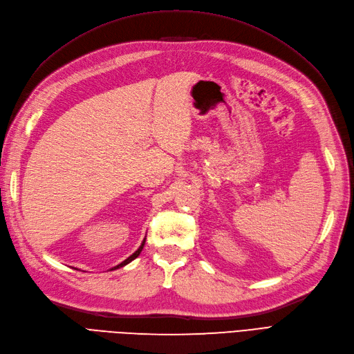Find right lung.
<instances>
[{
  "instance_id": "add662e5",
  "label": "right lung",
  "mask_w": 354,
  "mask_h": 354,
  "mask_svg": "<svg viewBox=\"0 0 354 354\" xmlns=\"http://www.w3.org/2000/svg\"><path fill=\"white\" fill-rule=\"evenodd\" d=\"M145 242H146V238L143 239V242H142V245L140 246H138V250L134 252V254H131L130 257H128V259L127 260H124L121 264H118V266H115V267H112V269L111 270H115V269H120V267H124V266H127L128 263H131L134 259H137V257L138 255H140V252H142V250H143V246H145Z\"/></svg>"
}]
</instances>
